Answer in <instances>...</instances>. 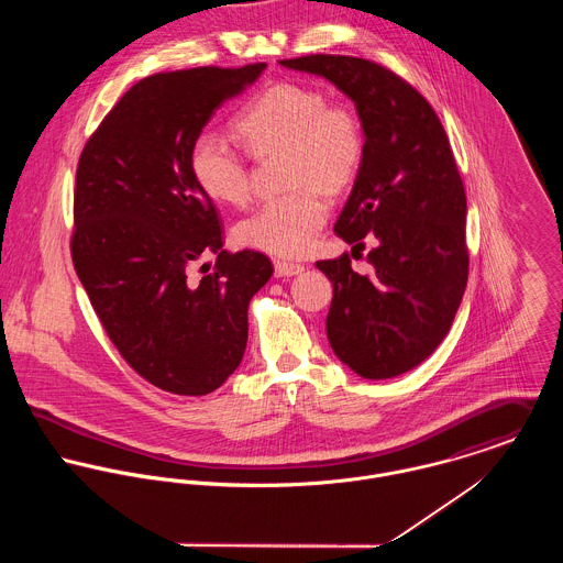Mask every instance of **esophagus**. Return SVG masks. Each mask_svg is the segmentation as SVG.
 <instances>
[{
  "label": "esophagus",
  "mask_w": 563,
  "mask_h": 563,
  "mask_svg": "<svg viewBox=\"0 0 563 563\" xmlns=\"http://www.w3.org/2000/svg\"><path fill=\"white\" fill-rule=\"evenodd\" d=\"M303 264H295V262H286V260H277L275 262V275L277 277H292V275H299L303 273Z\"/></svg>",
  "instance_id": "obj_1"
}]
</instances>
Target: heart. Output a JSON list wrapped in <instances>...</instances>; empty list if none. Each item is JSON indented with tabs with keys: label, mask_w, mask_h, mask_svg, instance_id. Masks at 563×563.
Returning <instances> with one entry per match:
<instances>
[{
	"label": "heart",
	"mask_w": 563,
	"mask_h": 563,
	"mask_svg": "<svg viewBox=\"0 0 563 563\" xmlns=\"http://www.w3.org/2000/svg\"><path fill=\"white\" fill-rule=\"evenodd\" d=\"M244 145L257 154L286 152L288 186L297 188L257 206L239 223V239L275 255H301L321 232L327 195L342 192L364 158V132L357 117L327 103L317 88L275 84L239 119ZM190 170L214 201L242 206L249 199V170L236 147L219 132H201L190 147Z\"/></svg>",
	"instance_id": "1"
}]
</instances>
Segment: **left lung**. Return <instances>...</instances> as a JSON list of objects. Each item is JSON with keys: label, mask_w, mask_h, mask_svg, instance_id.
I'll list each match as a JSON object with an SVG mask.
<instances>
[{"label": "left lung", "mask_w": 563, "mask_h": 563, "mask_svg": "<svg viewBox=\"0 0 563 563\" xmlns=\"http://www.w3.org/2000/svg\"><path fill=\"white\" fill-rule=\"evenodd\" d=\"M282 67L331 81L357 110L364 158L333 225L364 249L317 262L333 284L327 338L364 379H390L424 362L449 333L468 279L466 192L446 132L427 99L393 71L351 56H303Z\"/></svg>", "instance_id": "left-lung-1"}]
</instances>
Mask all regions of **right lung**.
Returning <instances> with one entry per match:
<instances>
[{
  "label": "right lung",
  "mask_w": 563,
  "mask_h": 563,
  "mask_svg": "<svg viewBox=\"0 0 563 563\" xmlns=\"http://www.w3.org/2000/svg\"><path fill=\"white\" fill-rule=\"evenodd\" d=\"M199 67L134 84L81 152L71 239L81 286L125 362L156 388L201 397L241 366L264 253L223 249L219 212L190 170L212 114L262 76ZM206 254L201 278L189 266Z\"/></svg>",
  "instance_id": "1"
}]
</instances>
